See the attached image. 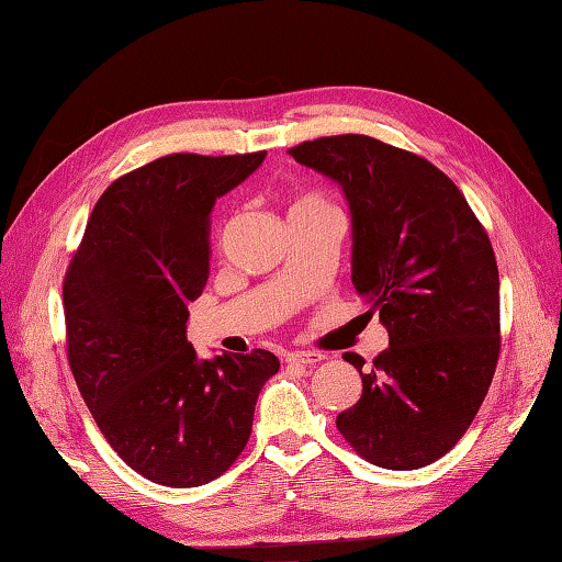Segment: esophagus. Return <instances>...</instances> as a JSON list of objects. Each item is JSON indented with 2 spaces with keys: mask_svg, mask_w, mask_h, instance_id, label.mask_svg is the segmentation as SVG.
<instances>
[{
  "mask_svg": "<svg viewBox=\"0 0 562 562\" xmlns=\"http://www.w3.org/2000/svg\"><path fill=\"white\" fill-rule=\"evenodd\" d=\"M321 360H326V355L321 352H312V350H296V352H290L288 355V362L290 364H316Z\"/></svg>",
  "mask_w": 562,
  "mask_h": 562,
  "instance_id": "obj_1",
  "label": "esophagus"
}]
</instances>
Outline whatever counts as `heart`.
Instances as JSON below:
<instances>
[{
  "label": "heart",
  "mask_w": 562,
  "mask_h": 562,
  "mask_svg": "<svg viewBox=\"0 0 562 562\" xmlns=\"http://www.w3.org/2000/svg\"><path fill=\"white\" fill-rule=\"evenodd\" d=\"M306 210H333V205L326 200V195L316 193V190H300V193H294L290 198L288 214L306 212Z\"/></svg>",
  "instance_id": "obj_1"
}]
</instances>
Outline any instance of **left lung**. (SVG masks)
Masks as SVG:
<instances>
[{"label":"left lung","mask_w":562,"mask_h":562,"mask_svg":"<svg viewBox=\"0 0 562 562\" xmlns=\"http://www.w3.org/2000/svg\"><path fill=\"white\" fill-rule=\"evenodd\" d=\"M340 183L352 217V284L389 348L360 369L362 396L338 415L369 463L413 471L437 461L473 423L499 355V274L483 224L435 164L367 135L290 149Z\"/></svg>","instance_id":"1"}]
</instances>
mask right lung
I'll list each match as a JSON object with an SVG mask.
<instances>
[{
  "label": "right lung",
  "instance_id": "right-lung-1",
  "mask_svg": "<svg viewBox=\"0 0 562 562\" xmlns=\"http://www.w3.org/2000/svg\"><path fill=\"white\" fill-rule=\"evenodd\" d=\"M266 151L169 154L99 198L65 284L67 360L87 408L130 469L171 487L205 485L244 451L268 350L200 360L188 304L210 274V214Z\"/></svg>",
  "mask_w": 562,
  "mask_h": 562
}]
</instances>
